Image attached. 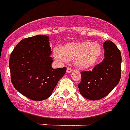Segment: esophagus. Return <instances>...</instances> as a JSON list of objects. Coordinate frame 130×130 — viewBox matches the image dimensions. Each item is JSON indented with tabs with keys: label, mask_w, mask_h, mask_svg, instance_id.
<instances>
[{
	"label": "esophagus",
	"mask_w": 130,
	"mask_h": 130,
	"mask_svg": "<svg viewBox=\"0 0 130 130\" xmlns=\"http://www.w3.org/2000/svg\"><path fill=\"white\" fill-rule=\"evenodd\" d=\"M73 70L71 68H68L67 70H66V73H70L73 72Z\"/></svg>",
	"instance_id": "1"
}]
</instances>
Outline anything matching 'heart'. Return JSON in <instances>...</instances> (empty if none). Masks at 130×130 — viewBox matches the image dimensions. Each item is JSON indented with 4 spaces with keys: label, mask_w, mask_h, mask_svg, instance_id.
I'll return each mask as SVG.
<instances>
[{
    "label": "heart",
    "mask_w": 130,
    "mask_h": 130,
    "mask_svg": "<svg viewBox=\"0 0 130 130\" xmlns=\"http://www.w3.org/2000/svg\"><path fill=\"white\" fill-rule=\"evenodd\" d=\"M103 50L100 43L91 41L71 42L61 48L55 47L53 55L55 60L66 63L75 60L78 68L87 70L92 68L100 60Z\"/></svg>",
    "instance_id": "heart-1"
}]
</instances>
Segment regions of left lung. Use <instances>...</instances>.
Masks as SVG:
<instances>
[{
  "mask_svg": "<svg viewBox=\"0 0 130 130\" xmlns=\"http://www.w3.org/2000/svg\"><path fill=\"white\" fill-rule=\"evenodd\" d=\"M105 58L92 71H82L80 93L90 100L105 97L118 84L121 76V54L111 41L103 44Z\"/></svg>",
  "mask_w": 130,
  "mask_h": 130,
  "instance_id": "obj_1",
  "label": "left lung"
}]
</instances>
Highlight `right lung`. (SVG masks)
Instances as JSON below:
<instances>
[{"instance_id":"right-lung-1","label":"right lung","mask_w":130,"mask_h":130,"mask_svg":"<svg viewBox=\"0 0 130 130\" xmlns=\"http://www.w3.org/2000/svg\"><path fill=\"white\" fill-rule=\"evenodd\" d=\"M49 37L38 35L21 40L9 58L11 82L23 96L42 101L51 96L66 68L54 69Z\"/></svg>"}]
</instances>
